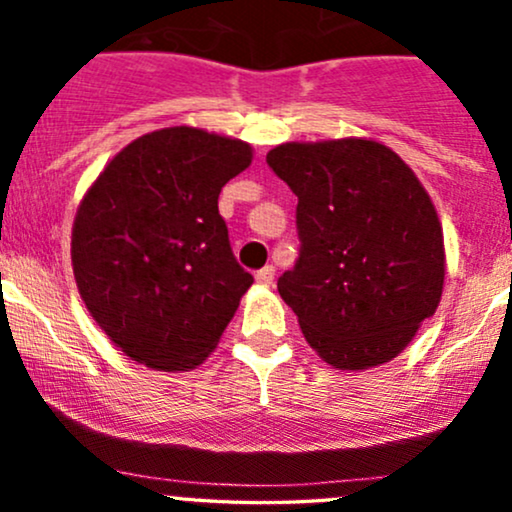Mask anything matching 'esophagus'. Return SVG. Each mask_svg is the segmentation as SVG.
Instances as JSON below:
<instances>
[{"label": "esophagus", "mask_w": 512, "mask_h": 512, "mask_svg": "<svg viewBox=\"0 0 512 512\" xmlns=\"http://www.w3.org/2000/svg\"><path fill=\"white\" fill-rule=\"evenodd\" d=\"M255 279H257V284H264V286H269L274 281V267L272 264H267V267H262L260 272L255 274Z\"/></svg>", "instance_id": "1"}]
</instances>
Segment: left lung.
<instances>
[{
  "label": "left lung",
  "instance_id": "obj_1",
  "mask_svg": "<svg viewBox=\"0 0 512 512\" xmlns=\"http://www.w3.org/2000/svg\"><path fill=\"white\" fill-rule=\"evenodd\" d=\"M267 163L298 197L301 250L276 289L305 342L337 370L392 361L443 293V228L424 185L373 139L289 142Z\"/></svg>",
  "mask_w": 512,
  "mask_h": 512
}]
</instances>
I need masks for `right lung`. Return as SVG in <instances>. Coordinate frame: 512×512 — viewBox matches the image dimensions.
<instances>
[{"instance_id": "right-lung-1", "label": "right lung", "mask_w": 512, "mask_h": 512, "mask_svg": "<svg viewBox=\"0 0 512 512\" xmlns=\"http://www.w3.org/2000/svg\"><path fill=\"white\" fill-rule=\"evenodd\" d=\"M250 144L195 127L134 139L88 187L72 228L88 313L132 361L190 370L219 344L252 274L219 214Z\"/></svg>"}]
</instances>
